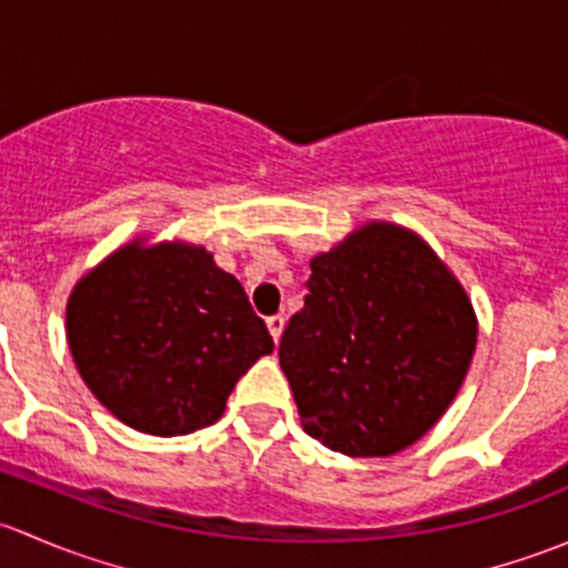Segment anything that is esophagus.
Segmentation results:
<instances>
[{"label": "esophagus", "mask_w": 568, "mask_h": 568, "mask_svg": "<svg viewBox=\"0 0 568 568\" xmlns=\"http://www.w3.org/2000/svg\"><path fill=\"white\" fill-rule=\"evenodd\" d=\"M266 326H268V332H272L274 343H280V335H283V329H285V318L283 316L266 318Z\"/></svg>", "instance_id": "obj_1"}]
</instances>
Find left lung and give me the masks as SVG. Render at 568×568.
<instances>
[{
  "instance_id": "1",
  "label": "left lung",
  "mask_w": 568,
  "mask_h": 568,
  "mask_svg": "<svg viewBox=\"0 0 568 568\" xmlns=\"http://www.w3.org/2000/svg\"><path fill=\"white\" fill-rule=\"evenodd\" d=\"M280 341L302 428L346 456H393L445 415L475 343L473 302L415 231L365 222L313 255Z\"/></svg>"
}]
</instances>
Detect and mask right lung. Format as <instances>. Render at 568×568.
<instances>
[{
  "mask_svg": "<svg viewBox=\"0 0 568 568\" xmlns=\"http://www.w3.org/2000/svg\"><path fill=\"white\" fill-rule=\"evenodd\" d=\"M68 348L90 393L134 432L181 437L222 417L236 382L274 352L242 283L200 244H123L82 274Z\"/></svg>",
  "mask_w": 568,
  "mask_h": 568,
  "instance_id": "add662e5",
  "label": "right lung"
}]
</instances>
